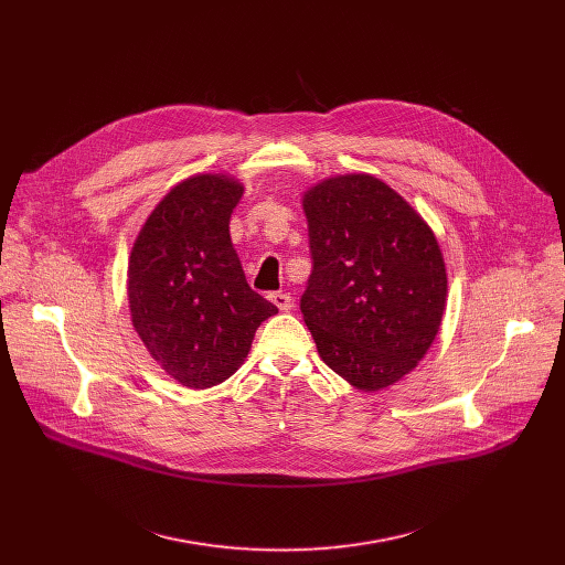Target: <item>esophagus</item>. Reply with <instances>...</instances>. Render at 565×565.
<instances>
[{
  "instance_id": "1",
  "label": "esophagus",
  "mask_w": 565,
  "mask_h": 565,
  "mask_svg": "<svg viewBox=\"0 0 565 565\" xmlns=\"http://www.w3.org/2000/svg\"><path fill=\"white\" fill-rule=\"evenodd\" d=\"M270 301H273L281 312H288L290 306H292V303H290V295H288V292H281V290H279V292H270Z\"/></svg>"
}]
</instances>
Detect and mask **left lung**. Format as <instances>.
<instances>
[{
    "mask_svg": "<svg viewBox=\"0 0 565 565\" xmlns=\"http://www.w3.org/2000/svg\"><path fill=\"white\" fill-rule=\"evenodd\" d=\"M312 273L301 295L319 358L362 391L418 366L447 303L443 253L425 218L371 174L303 194Z\"/></svg>",
    "mask_w": 565,
    "mask_h": 565,
    "instance_id": "8db88e82",
    "label": "left lung"
}]
</instances>
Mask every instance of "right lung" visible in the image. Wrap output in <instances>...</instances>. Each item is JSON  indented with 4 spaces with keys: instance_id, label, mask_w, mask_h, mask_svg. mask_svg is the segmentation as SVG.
Listing matches in <instances>:
<instances>
[{
    "instance_id": "1",
    "label": "right lung",
    "mask_w": 565,
    "mask_h": 565,
    "mask_svg": "<svg viewBox=\"0 0 565 565\" xmlns=\"http://www.w3.org/2000/svg\"><path fill=\"white\" fill-rule=\"evenodd\" d=\"M244 185L196 174L172 188L147 216L127 268L134 329L177 382L210 388L250 353L277 306L255 292L230 238Z\"/></svg>"
}]
</instances>
